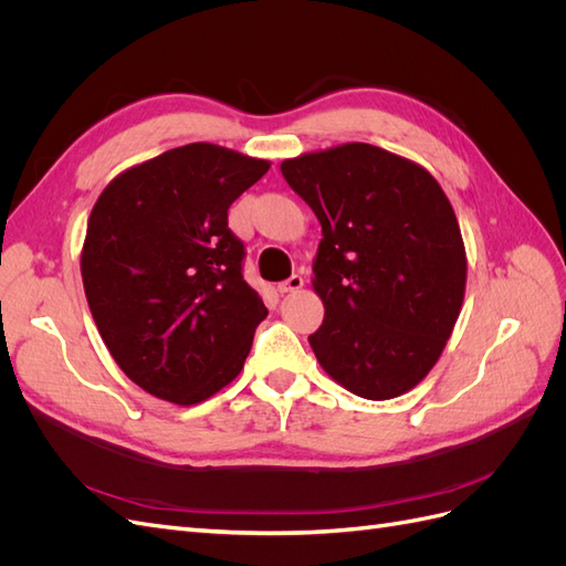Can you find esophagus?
I'll return each mask as SVG.
<instances>
[{
	"label": "esophagus",
	"instance_id": "obj_1",
	"mask_svg": "<svg viewBox=\"0 0 566 566\" xmlns=\"http://www.w3.org/2000/svg\"><path fill=\"white\" fill-rule=\"evenodd\" d=\"M304 285V279L300 276V273H293L287 281L279 283V293L285 295V293H297V290Z\"/></svg>",
	"mask_w": 566,
	"mask_h": 566
}]
</instances>
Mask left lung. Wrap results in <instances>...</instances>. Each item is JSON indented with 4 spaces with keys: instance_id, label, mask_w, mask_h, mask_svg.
<instances>
[{
    "instance_id": "obj_1",
    "label": "left lung",
    "mask_w": 566,
    "mask_h": 566,
    "mask_svg": "<svg viewBox=\"0 0 566 566\" xmlns=\"http://www.w3.org/2000/svg\"><path fill=\"white\" fill-rule=\"evenodd\" d=\"M290 188L321 221L314 290L321 328L310 345L356 397L413 389L447 347L468 260L455 212L424 167L370 144L283 160Z\"/></svg>"
}]
</instances>
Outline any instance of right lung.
Here are the masks:
<instances>
[{"label": "right lung", "instance_id": "add662e5", "mask_svg": "<svg viewBox=\"0 0 566 566\" xmlns=\"http://www.w3.org/2000/svg\"><path fill=\"white\" fill-rule=\"evenodd\" d=\"M269 160L188 144L115 177L82 248V283L115 364L148 394L200 403L243 370L266 306L243 279L229 208Z\"/></svg>", "mask_w": 566, "mask_h": 566}]
</instances>
